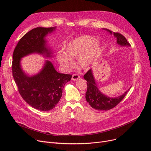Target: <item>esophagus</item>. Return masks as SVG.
Here are the masks:
<instances>
[{"instance_id": "34e87169", "label": "esophagus", "mask_w": 151, "mask_h": 151, "mask_svg": "<svg viewBox=\"0 0 151 151\" xmlns=\"http://www.w3.org/2000/svg\"><path fill=\"white\" fill-rule=\"evenodd\" d=\"M80 78V77L78 74H73L72 75V78H71V80H72L73 81H76V80H79Z\"/></svg>"}]
</instances>
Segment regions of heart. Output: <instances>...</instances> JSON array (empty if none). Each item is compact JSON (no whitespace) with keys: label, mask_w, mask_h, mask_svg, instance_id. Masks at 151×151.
Listing matches in <instances>:
<instances>
[{"label":"heart","mask_w":151,"mask_h":151,"mask_svg":"<svg viewBox=\"0 0 151 151\" xmlns=\"http://www.w3.org/2000/svg\"><path fill=\"white\" fill-rule=\"evenodd\" d=\"M101 44L98 40L89 35H84L74 39L65 47V54L58 55L59 62L67 68L72 66L71 59H78L79 65L83 68L88 67L96 58L100 50Z\"/></svg>","instance_id":"1"}]
</instances>
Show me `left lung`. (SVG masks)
Listing matches in <instances>:
<instances>
[{
    "mask_svg": "<svg viewBox=\"0 0 151 151\" xmlns=\"http://www.w3.org/2000/svg\"><path fill=\"white\" fill-rule=\"evenodd\" d=\"M105 30L112 34V32L111 30L106 29H105ZM113 34L116 38L118 45L121 46H130V44L127 42L124 35L118 32H113ZM84 78L87 81V86H88V89L86 93V101L92 108L99 111H107L115 107L122 101L130 89L127 91L122 96L111 98L105 96L99 91L93 75L92 69L88 70V72L84 75Z\"/></svg>",
    "mask_w": 151,
    "mask_h": 151,
    "instance_id": "8db88e82",
    "label": "left lung"
}]
</instances>
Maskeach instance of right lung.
<instances>
[{"instance_id":"1","label":"right lung","mask_w":151,"mask_h":151,"mask_svg":"<svg viewBox=\"0 0 151 151\" xmlns=\"http://www.w3.org/2000/svg\"><path fill=\"white\" fill-rule=\"evenodd\" d=\"M52 27H37L24 35L16 46L12 61V73L22 98L33 108L47 111L59 101L65 84L71 80V75L58 73L52 63L46 60L40 72L32 76L26 75L21 67V60L32 53L51 56V51L46 45L45 37L55 29Z\"/></svg>"}]
</instances>
